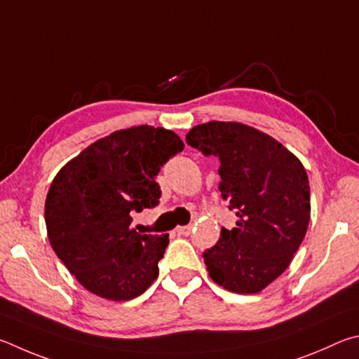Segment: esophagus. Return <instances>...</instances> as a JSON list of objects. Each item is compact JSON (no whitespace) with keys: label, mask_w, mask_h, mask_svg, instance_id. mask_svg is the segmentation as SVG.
<instances>
[{"label":"esophagus","mask_w":359,"mask_h":359,"mask_svg":"<svg viewBox=\"0 0 359 359\" xmlns=\"http://www.w3.org/2000/svg\"><path fill=\"white\" fill-rule=\"evenodd\" d=\"M191 231H192V225H184V227H178L176 229V233L178 235H191Z\"/></svg>","instance_id":"34e87169"}]
</instances>
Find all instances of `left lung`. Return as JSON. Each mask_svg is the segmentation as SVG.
Here are the masks:
<instances>
[{
	"label": "left lung",
	"mask_w": 359,
	"mask_h": 359,
	"mask_svg": "<svg viewBox=\"0 0 359 359\" xmlns=\"http://www.w3.org/2000/svg\"><path fill=\"white\" fill-rule=\"evenodd\" d=\"M186 142L221 167L219 191L236 212L203 252L210 278L235 293H259L290 265L311 219V187L303 163L284 144L243 123L210 121Z\"/></svg>",
	"instance_id": "left-lung-1"
}]
</instances>
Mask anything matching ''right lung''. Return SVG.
I'll list each match as a JSON object with an SVG mask.
<instances>
[{
	"label": "right lung",
	"instance_id": "obj_1",
	"mask_svg": "<svg viewBox=\"0 0 359 359\" xmlns=\"http://www.w3.org/2000/svg\"><path fill=\"white\" fill-rule=\"evenodd\" d=\"M183 149L173 130L135 126L91 143L56 173L46 200L48 241L88 292L128 301L156 280L168 235H138L130 212L159 203L156 176Z\"/></svg>",
	"mask_w": 359,
	"mask_h": 359
}]
</instances>
